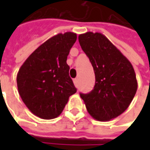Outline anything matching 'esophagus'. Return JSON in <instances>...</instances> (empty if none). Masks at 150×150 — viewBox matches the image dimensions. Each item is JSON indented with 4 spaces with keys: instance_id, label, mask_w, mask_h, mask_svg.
Instances as JSON below:
<instances>
[{
    "instance_id": "esophagus-1",
    "label": "esophagus",
    "mask_w": 150,
    "mask_h": 150,
    "mask_svg": "<svg viewBox=\"0 0 150 150\" xmlns=\"http://www.w3.org/2000/svg\"><path fill=\"white\" fill-rule=\"evenodd\" d=\"M73 82H74V84H75V87H77V86H78V79H73Z\"/></svg>"
}]
</instances>
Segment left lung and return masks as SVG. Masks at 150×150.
Masks as SVG:
<instances>
[{
    "instance_id": "8db88e82",
    "label": "left lung",
    "mask_w": 150,
    "mask_h": 150,
    "mask_svg": "<svg viewBox=\"0 0 150 150\" xmlns=\"http://www.w3.org/2000/svg\"><path fill=\"white\" fill-rule=\"evenodd\" d=\"M79 42L94 69L96 83L88 94L80 93L88 113L99 121L116 118L129 108L137 90L129 60L104 34L87 32Z\"/></svg>"
}]
</instances>
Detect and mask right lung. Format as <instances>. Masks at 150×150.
Wrapping results in <instances>:
<instances>
[{
	"label": "right lung",
	"mask_w": 150,
	"mask_h": 150,
	"mask_svg": "<svg viewBox=\"0 0 150 150\" xmlns=\"http://www.w3.org/2000/svg\"><path fill=\"white\" fill-rule=\"evenodd\" d=\"M76 39L73 32L56 34L38 46L18 71L19 95L29 110L39 118L58 117L69 97L76 92L67 63Z\"/></svg>",
	"instance_id": "add662e5"
}]
</instances>
